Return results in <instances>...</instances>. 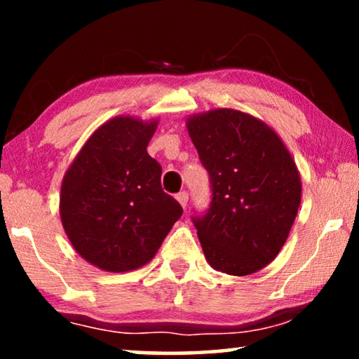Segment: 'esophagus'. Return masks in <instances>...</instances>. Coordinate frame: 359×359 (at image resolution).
<instances>
[{
  "label": "esophagus",
  "mask_w": 359,
  "mask_h": 359,
  "mask_svg": "<svg viewBox=\"0 0 359 359\" xmlns=\"http://www.w3.org/2000/svg\"><path fill=\"white\" fill-rule=\"evenodd\" d=\"M188 193H186V191H181V193L176 196V199H178V203L181 204V208H186V205H188Z\"/></svg>",
  "instance_id": "34e87169"
}]
</instances>
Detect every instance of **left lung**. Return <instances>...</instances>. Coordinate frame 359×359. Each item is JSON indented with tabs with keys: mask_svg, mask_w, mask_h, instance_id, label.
<instances>
[{
	"mask_svg": "<svg viewBox=\"0 0 359 359\" xmlns=\"http://www.w3.org/2000/svg\"><path fill=\"white\" fill-rule=\"evenodd\" d=\"M210 175L208 214L193 219L208 263L248 276L271 263L296 220L302 184L276 132L247 112L219 107L186 119Z\"/></svg>",
	"mask_w": 359,
	"mask_h": 359,
	"instance_id": "1",
	"label": "left lung"
}]
</instances>
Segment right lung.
<instances>
[{"label":"right lung","instance_id":"add662e5","mask_svg":"<svg viewBox=\"0 0 359 359\" xmlns=\"http://www.w3.org/2000/svg\"><path fill=\"white\" fill-rule=\"evenodd\" d=\"M156 126L158 119L112 117L93 132L63 176V230L76 253L102 271L144 266L183 214L161 189V166L147 151Z\"/></svg>","mask_w":359,"mask_h":359}]
</instances>
